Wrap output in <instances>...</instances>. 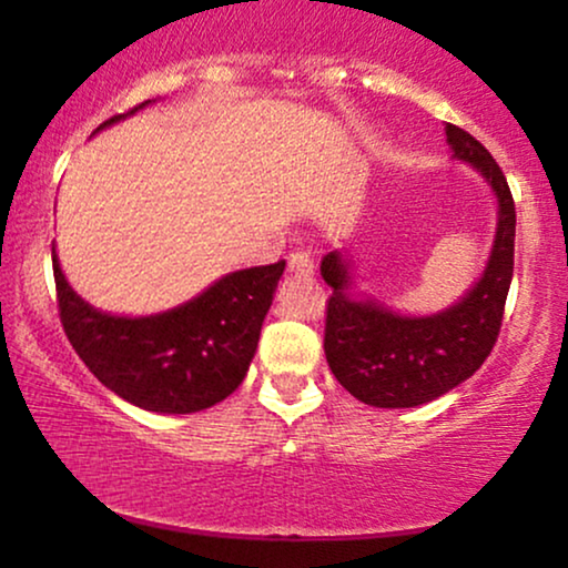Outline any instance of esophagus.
I'll use <instances>...</instances> for the list:
<instances>
[{"label": "esophagus", "mask_w": 568, "mask_h": 568, "mask_svg": "<svg viewBox=\"0 0 568 568\" xmlns=\"http://www.w3.org/2000/svg\"><path fill=\"white\" fill-rule=\"evenodd\" d=\"M290 271H294V274H313L315 271L313 255H310L307 251H292L290 253Z\"/></svg>", "instance_id": "esophagus-1"}]
</instances>
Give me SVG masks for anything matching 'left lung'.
Wrapping results in <instances>:
<instances>
[{
  "mask_svg": "<svg viewBox=\"0 0 568 568\" xmlns=\"http://www.w3.org/2000/svg\"><path fill=\"white\" fill-rule=\"evenodd\" d=\"M453 158L486 178L499 201L496 237L486 271L473 290L437 315L410 317L356 300L348 263L338 251L321 263L333 294L325 307V359L356 400L375 408H414L465 383L499 338L504 302L515 271V199L491 152L460 126L447 123Z\"/></svg>",
  "mask_w": 568,
  "mask_h": 568,
  "instance_id": "left-lung-1",
  "label": "left lung"
}]
</instances>
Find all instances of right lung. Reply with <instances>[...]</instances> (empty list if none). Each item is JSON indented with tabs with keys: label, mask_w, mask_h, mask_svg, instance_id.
<instances>
[{
	"label": "right lung",
	"mask_w": 568,
	"mask_h": 568,
	"mask_svg": "<svg viewBox=\"0 0 568 568\" xmlns=\"http://www.w3.org/2000/svg\"><path fill=\"white\" fill-rule=\"evenodd\" d=\"M152 100L113 115L126 119ZM61 325L88 369L119 398L158 414H196L237 390L258 348L284 261L222 276L168 313L119 317L100 313L61 274L51 247Z\"/></svg>",
	"instance_id": "right-lung-1"
}]
</instances>
